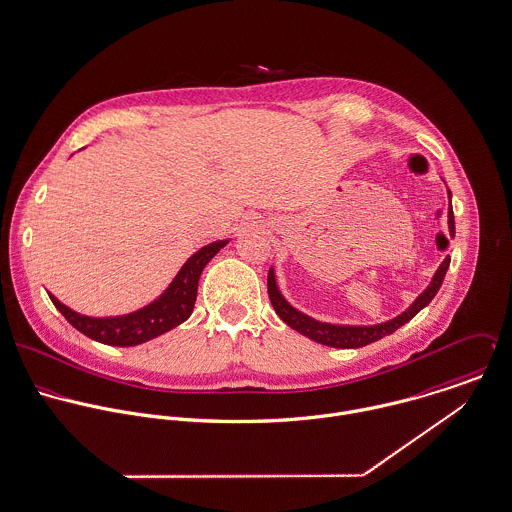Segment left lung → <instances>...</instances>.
<instances>
[{"label":"left lung","mask_w":512,"mask_h":512,"mask_svg":"<svg viewBox=\"0 0 512 512\" xmlns=\"http://www.w3.org/2000/svg\"><path fill=\"white\" fill-rule=\"evenodd\" d=\"M447 198H449V209H447V227H449V235L455 237V217H453V207H451V192L447 190ZM449 255L443 259V263L439 265V269L433 273V279L429 281V285L425 287V291L421 295H417V299L409 305L402 314L380 322V324H368V326H360V324H334V322H322L316 320L312 316H308L305 312H301L299 308L293 307L283 293L279 291L277 285V277H275V269H269V277H267V291H269V299L271 305L275 308V312L281 316L283 322H287L293 330L305 334L310 340L324 344V346H332V348H360L366 344H372L392 332H396L400 326H404L409 322L421 308L427 307L433 297L437 295L445 273L449 269Z\"/></svg>","instance_id":"1"}]
</instances>
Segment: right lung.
I'll use <instances>...</instances> for the list:
<instances>
[{"mask_svg": "<svg viewBox=\"0 0 512 512\" xmlns=\"http://www.w3.org/2000/svg\"><path fill=\"white\" fill-rule=\"evenodd\" d=\"M227 243L229 239H219L198 249L182 265V269L176 273L172 283L166 287V291L158 299L128 314L97 318V316L81 314L63 305L51 293H49V299L53 301L57 310L85 336L108 346H138L142 342H148L176 328L178 324L190 318L196 305L202 271L205 265L219 253V249H223Z\"/></svg>", "mask_w": 512, "mask_h": 512, "instance_id": "right-lung-1", "label": "right lung"}]
</instances>
